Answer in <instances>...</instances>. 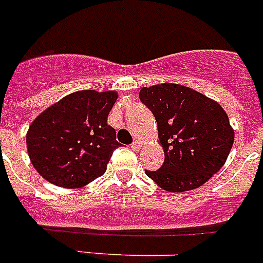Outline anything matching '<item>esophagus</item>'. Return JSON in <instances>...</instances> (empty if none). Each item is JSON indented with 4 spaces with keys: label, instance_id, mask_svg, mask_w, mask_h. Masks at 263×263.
Instances as JSON below:
<instances>
[{
    "label": "esophagus",
    "instance_id": "esophagus-1",
    "mask_svg": "<svg viewBox=\"0 0 263 263\" xmlns=\"http://www.w3.org/2000/svg\"><path fill=\"white\" fill-rule=\"evenodd\" d=\"M140 147H141L140 141H134V142L132 143V149L133 150H140Z\"/></svg>",
    "mask_w": 263,
    "mask_h": 263
}]
</instances>
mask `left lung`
Here are the masks:
<instances>
[{"label": "left lung", "mask_w": 263, "mask_h": 263, "mask_svg": "<svg viewBox=\"0 0 263 263\" xmlns=\"http://www.w3.org/2000/svg\"><path fill=\"white\" fill-rule=\"evenodd\" d=\"M140 100L153 113L165 161L145 170L159 187L173 193L202 186L221 169L234 142V130L221 105L177 84L142 87Z\"/></svg>", "instance_id": "obj_1"}]
</instances>
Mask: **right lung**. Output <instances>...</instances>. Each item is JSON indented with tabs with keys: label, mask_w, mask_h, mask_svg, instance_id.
I'll use <instances>...</instances> for the list:
<instances>
[{
	"label": "right lung",
	"mask_w": 263,
	"mask_h": 263,
	"mask_svg": "<svg viewBox=\"0 0 263 263\" xmlns=\"http://www.w3.org/2000/svg\"><path fill=\"white\" fill-rule=\"evenodd\" d=\"M118 94L80 90L42 111L26 134L31 163L46 181L61 187H82L106 172L116 130L107 116Z\"/></svg>",
	"instance_id": "right-lung-1"
}]
</instances>
